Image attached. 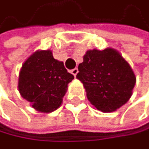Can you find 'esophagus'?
Instances as JSON below:
<instances>
[{"mask_svg": "<svg viewBox=\"0 0 149 149\" xmlns=\"http://www.w3.org/2000/svg\"><path fill=\"white\" fill-rule=\"evenodd\" d=\"M78 72H79V70H78V68H73L72 70H71V73L73 74L74 76H76L77 74H78Z\"/></svg>", "mask_w": 149, "mask_h": 149, "instance_id": "obj_1", "label": "esophagus"}]
</instances>
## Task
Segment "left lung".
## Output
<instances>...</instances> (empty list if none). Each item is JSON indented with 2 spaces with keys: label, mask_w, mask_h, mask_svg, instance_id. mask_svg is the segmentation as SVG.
<instances>
[{
  "label": "left lung",
  "mask_w": 149,
  "mask_h": 149,
  "mask_svg": "<svg viewBox=\"0 0 149 149\" xmlns=\"http://www.w3.org/2000/svg\"><path fill=\"white\" fill-rule=\"evenodd\" d=\"M79 79L91 104L102 112L115 111L132 96L136 78L129 63L115 49L87 51L79 64Z\"/></svg>",
  "instance_id": "8db88e82"
}]
</instances>
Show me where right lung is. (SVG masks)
<instances>
[{
	"mask_svg": "<svg viewBox=\"0 0 149 149\" xmlns=\"http://www.w3.org/2000/svg\"><path fill=\"white\" fill-rule=\"evenodd\" d=\"M73 79L64 63L54 58L51 50H40L22 65L18 91L33 109L50 113L61 106L68 84Z\"/></svg>",
	"mask_w": 149,
	"mask_h": 149,
	"instance_id": "add662e5",
	"label": "right lung"
}]
</instances>
